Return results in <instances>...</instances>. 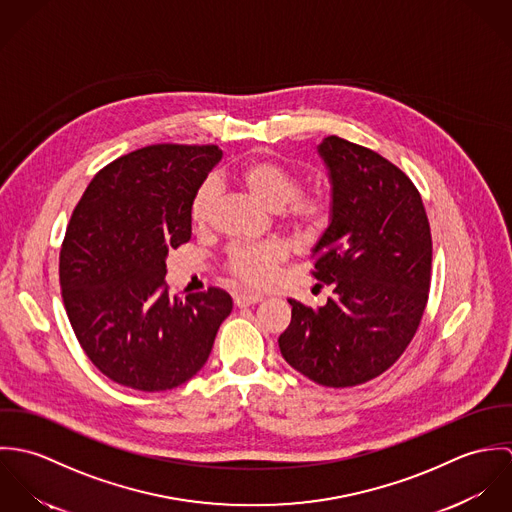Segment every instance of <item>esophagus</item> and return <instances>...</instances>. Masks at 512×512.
Returning a JSON list of instances; mask_svg holds the SVG:
<instances>
[{"label": "esophagus", "mask_w": 512, "mask_h": 512, "mask_svg": "<svg viewBox=\"0 0 512 512\" xmlns=\"http://www.w3.org/2000/svg\"><path fill=\"white\" fill-rule=\"evenodd\" d=\"M262 299H264V297L258 295V293H236V295H234V303H236L238 307L256 305V303H260Z\"/></svg>", "instance_id": "1"}]
</instances>
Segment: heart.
I'll list each match as a JSON object with an SVG mask.
<instances>
[{
	"instance_id": "heart-1",
	"label": "heart",
	"mask_w": 512,
	"mask_h": 512,
	"mask_svg": "<svg viewBox=\"0 0 512 512\" xmlns=\"http://www.w3.org/2000/svg\"><path fill=\"white\" fill-rule=\"evenodd\" d=\"M234 181L262 207L276 211L278 219L301 236H315L333 219L335 199L327 187H301L303 177L292 165L274 157H254L232 171ZM219 201L215 181L201 183L189 203V219L197 230L211 224ZM286 258L278 242L242 244L228 254V274L246 288H262L272 282L276 268Z\"/></svg>"
}]
</instances>
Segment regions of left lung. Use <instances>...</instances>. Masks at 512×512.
<instances>
[{"mask_svg": "<svg viewBox=\"0 0 512 512\" xmlns=\"http://www.w3.org/2000/svg\"><path fill=\"white\" fill-rule=\"evenodd\" d=\"M333 183V219L313 250L323 307L295 299L280 335L288 365L347 388L394 365L414 339L432 282V232L410 177L368 147L337 136L319 146Z\"/></svg>", "mask_w": 512, "mask_h": 512, "instance_id": "8db88e82", "label": "left lung"}]
</instances>
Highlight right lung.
Returning a JSON list of instances; mask_svg holds the SVG:
<instances>
[{
    "instance_id": "1",
    "label": "right lung",
    "mask_w": 512,
    "mask_h": 512,
    "mask_svg": "<svg viewBox=\"0 0 512 512\" xmlns=\"http://www.w3.org/2000/svg\"><path fill=\"white\" fill-rule=\"evenodd\" d=\"M217 146L155 144L102 167L74 207L59 280L74 335L110 380L171 390L207 363L232 311L220 288L177 297L167 252L191 240L189 203L219 163Z\"/></svg>"
}]
</instances>
